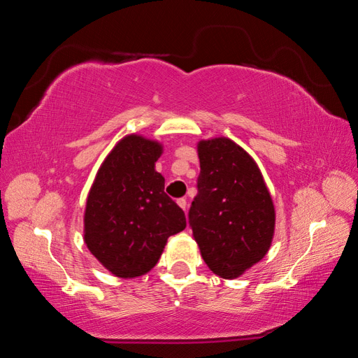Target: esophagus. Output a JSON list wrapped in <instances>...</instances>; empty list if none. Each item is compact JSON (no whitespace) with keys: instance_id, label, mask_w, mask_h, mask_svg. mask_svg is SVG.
Instances as JSON below:
<instances>
[{"instance_id":"1","label":"esophagus","mask_w":358,"mask_h":358,"mask_svg":"<svg viewBox=\"0 0 358 358\" xmlns=\"http://www.w3.org/2000/svg\"><path fill=\"white\" fill-rule=\"evenodd\" d=\"M177 203L180 205V208H183V210L186 211V205H187V202H186V199H185V197H181V199H178V201H177Z\"/></svg>"}]
</instances>
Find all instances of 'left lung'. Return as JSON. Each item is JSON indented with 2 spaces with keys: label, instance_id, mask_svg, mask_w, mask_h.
<instances>
[{
  "label": "left lung",
  "instance_id": "8db88e82",
  "mask_svg": "<svg viewBox=\"0 0 358 358\" xmlns=\"http://www.w3.org/2000/svg\"><path fill=\"white\" fill-rule=\"evenodd\" d=\"M201 175L189 210L192 237L215 275L235 280L262 260L275 205L256 161L227 137L197 143Z\"/></svg>",
  "mask_w": 358,
  "mask_h": 358
}]
</instances>
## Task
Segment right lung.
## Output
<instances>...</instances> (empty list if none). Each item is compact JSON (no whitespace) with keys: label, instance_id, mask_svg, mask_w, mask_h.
<instances>
[{"label":"right lung","instance_id":"add662e5","mask_svg":"<svg viewBox=\"0 0 358 358\" xmlns=\"http://www.w3.org/2000/svg\"><path fill=\"white\" fill-rule=\"evenodd\" d=\"M162 145L129 134L102 162L87 197L83 241L118 278H137L153 268L167 238L186 227L185 211L164 192L155 164Z\"/></svg>","mask_w":358,"mask_h":358}]
</instances>
